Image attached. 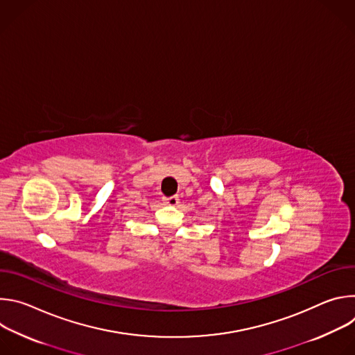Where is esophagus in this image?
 <instances>
[{
    "instance_id": "obj_1",
    "label": "esophagus",
    "mask_w": 355,
    "mask_h": 355,
    "mask_svg": "<svg viewBox=\"0 0 355 355\" xmlns=\"http://www.w3.org/2000/svg\"><path fill=\"white\" fill-rule=\"evenodd\" d=\"M163 202H164V205L177 207L180 204V199H178V196H170V198H164Z\"/></svg>"
}]
</instances>
